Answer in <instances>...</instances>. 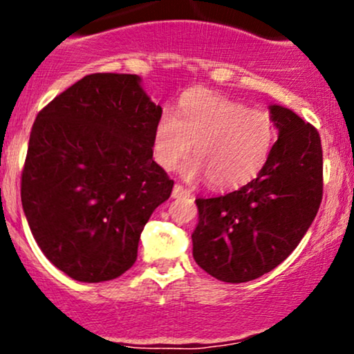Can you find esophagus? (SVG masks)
Here are the masks:
<instances>
[{
	"mask_svg": "<svg viewBox=\"0 0 354 354\" xmlns=\"http://www.w3.org/2000/svg\"><path fill=\"white\" fill-rule=\"evenodd\" d=\"M171 196L173 198H189L191 196V189L185 188V186H181V185H174Z\"/></svg>",
	"mask_w": 354,
	"mask_h": 354,
	"instance_id": "esophagus-1",
	"label": "esophagus"
}]
</instances>
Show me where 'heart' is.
Listing matches in <instances>:
<instances>
[{
	"mask_svg": "<svg viewBox=\"0 0 354 354\" xmlns=\"http://www.w3.org/2000/svg\"><path fill=\"white\" fill-rule=\"evenodd\" d=\"M276 140L273 118L265 109L238 101L193 93L180 116L166 109L154 129V160L173 169L194 145V160L183 168L186 178H205L219 189L246 185L263 169Z\"/></svg>",
	"mask_w": 354,
	"mask_h": 354,
	"instance_id": "1",
	"label": "heart"
}]
</instances>
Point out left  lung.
Segmentation results:
<instances>
[{"label": "left lung", "mask_w": 354, "mask_h": 354, "mask_svg": "<svg viewBox=\"0 0 354 354\" xmlns=\"http://www.w3.org/2000/svg\"><path fill=\"white\" fill-rule=\"evenodd\" d=\"M270 109L279 135L258 176L225 196L196 200L194 261L219 281L246 283L274 270L301 241L323 200L318 129L291 109Z\"/></svg>", "instance_id": "8db88e82"}]
</instances>
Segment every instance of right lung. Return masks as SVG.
Wrapping results in <instances>:
<instances>
[{"mask_svg": "<svg viewBox=\"0 0 354 354\" xmlns=\"http://www.w3.org/2000/svg\"><path fill=\"white\" fill-rule=\"evenodd\" d=\"M161 115L136 75L95 73L36 116L23 209L44 256L76 281H108L135 265L141 231L171 194L153 160Z\"/></svg>", "mask_w": 354, "mask_h": 354, "instance_id": "add662e5", "label": "right lung"}]
</instances>
